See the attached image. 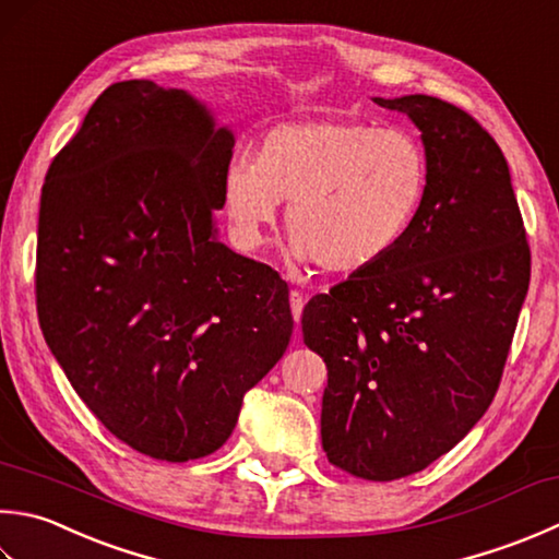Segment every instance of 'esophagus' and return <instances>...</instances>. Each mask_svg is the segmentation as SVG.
<instances>
[{
  "label": "esophagus",
  "instance_id": "34e87169",
  "mask_svg": "<svg viewBox=\"0 0 559 559\" xmlns=\"http://www.w3.org/2000/svg\"><path fill=\"white\" fill-rule=\"evenodd\" d=\"M302 305H305L302 293H300V290H290V312H293V320H295V322H300Z\"/></svg>",
  "mask_w": 559,
  "mask_h": 559
}]
</instances>
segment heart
I'll list each match as a JSON object with an SVG mask.
<instances>
[{
    "label": "heart",
    "mask_w": 559,
    "mask_h": 559,
    "mask_svg": "<svg viewBox=\"0 0 559 559\" xmlns=\"http://www.w3.org/2000/svg\"><path fill=\"white\" fill-rule=\"evenodd\" d=\"M429 193V157L407 130L322 118L271 128L257 159L229 162L223 207L235 239L259 247L288 201L286 227L300 259L358 273L395 251Z\"/></svg>",
    "instance_id": "heart-1"
}]
</instances>
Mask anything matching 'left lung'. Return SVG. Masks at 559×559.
<instances>
[{
  "mask_svg": "<svg viewBox=\"0 0 559 559\" xmlns=\"http://www.w3.org/2000/svg\"><path fill=\"white\" fill-rule=\"evenodd\" d=\"M373 102L421 130L429 193L388 259L305 305L302 342L326 364V461L390 483L429 467L489 409L531 247L509 164L473 116L426 94Z\"/></svg>",
  "mask_w": 559,
  "mask_h": 559,
  "instance_id": "left-lung-1",
  "label": "left lung"
}]
</instances>
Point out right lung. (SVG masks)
I'll return each instance as SVG.
<instances>
[{
	"label": "right lung",
	"mask_w": 559,
	"mask_h": 559,
	"mask_svg": "<svg viewBox=\"0 0 559 559\" xmlns=\"http://www.w3.org/2000/svg\"><path fill=\"white\" fill-rule=\"evenodd\" d=\"M233 147L183 90L116 82L43 183V336L94 417L157 461L215 453L293 334L288 283L215 237Z\"/></svg>",
	"instance_id": "1"
}]
</instances>
